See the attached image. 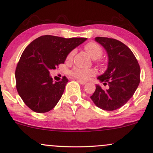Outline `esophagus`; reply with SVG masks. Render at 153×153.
Listing matches in <instances>:
<instances>
[{
	"instance_id": "esophagus-1",
	"label": "esophagus",
	"mask_w": 153,
	"mask_h": 153,
	"mask_svg": "<svg viewBox=\"0 0 153 153\" xmlns=\"http://www.w3.org/2000/svg\"><path fill=\"white\" fill-rule=\"evenodd\" d=\"M77 81H78L79 83H81V84H82V85H85V84L86 83V81H82V80H80V79H78V80H77Z\"/></svg>"
}]
</instances>
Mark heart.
Instances as JSON below:
<instances>
[{"label":"heart","mask_w":153,"mask_h":153,"mask_svg":"<svg viewBox=\"0 0 153 153\" xmlns=\"http://www.w3.org/2000/svg\"><path fill=\"white\" fill-rule=\"evenodd\" d=\"M85 50L88 53V54L93 59H98L102 56L103 50L98 43L95 42H90L85 45ZM74 55V51L72 50L67 56V60L71 61ZM94 70L93 69H83L80 68H74L70 72V74L73 76L78 78L82 80H87L90 76H94L95 74Z\"/></svg>","instance_id":"1"}]
</instances>
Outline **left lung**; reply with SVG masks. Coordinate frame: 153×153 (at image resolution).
Listing matches in <instances>:
<instances>
[{
    "label": "left lung",
    "mask_w": 153,
    "mask_h": 153,
    "mask_svg": "<svg viewBox=\"0 0 153 153\" xmlns=\"http://www.w3.org/2000/svg\"><path fill=\"white\" fill-rule=\"evenodd\" d=\"M107 52L108 68L98 76L108 89L96 85L90 97L97 107L112 111L122 107L133 96L140 82V67L133 53L121 41L107 37H96Z\"/></svg>",
    "instance_id": "1"
}]
</instances>
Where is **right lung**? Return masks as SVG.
I'll list each match as a JSON object with an SVG mask.
<instances>
[{
    "mask_svg": "<svg viewBox=\"0 0 153 153\" xmlns=\"http://www.w3.org/2000/svg\"><path fill=\"white\" fill-rule=\"evenodd\" d=\"M86 39L45 35L25 48L17 64L15 77L18 93L27 107L44 113L56 106L68 79L63 76L61 81L54 82L50 70L64 63L68 54Z\"/></svg>",
    "mask_w": 153,
    "mask_h": 153,
    "instance_id": "obj_1",
    "label": "right lung"
}]
</instances>
